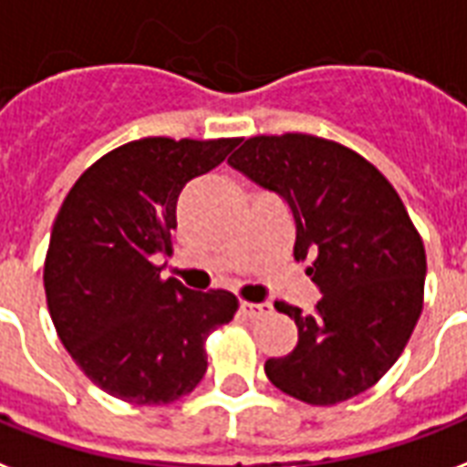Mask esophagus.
Segmentation results:
<instances>
[{"mask_svg":"<svg viewBox=\"0 0 467 467\" xmlns=\"http://www.w3.org/2000/svg\"><path fill=\"white\" fill-rule=\"evenodd\" d=\"M240 311L244 318H262L265 313H269V306L265 304H252V301H242Z\"/></svg>","mask_w":467,"mask_h":467,"instance_id":"1","label":"esophagus"}]
</instances>
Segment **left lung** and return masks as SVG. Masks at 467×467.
<instances>
[{"mask_svg":"<svg viewBox=\"0 0 467 467\" xmlns=\"http://www.w3.org/2000/svg\"><path fill=\"white\" fill-rule=\"evenodd\" d=\"M227 163L289 202L294 257L311 259L323 294L311 316L274 304L298 343L266 360L269 382L313 407L358 397L397 362L423 308L426 252L400 193L365 156L301 131L249 137Z\"/></svg>","mask_w":467,"mask_h":467,"instance_id":"obj_1","label":"left lung"}]
</instances>
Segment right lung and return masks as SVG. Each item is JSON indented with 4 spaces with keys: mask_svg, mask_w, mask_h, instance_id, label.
Wrapping results in <instances>:
<instances>
[{
    "mask_svg": "<svg viewBox=\"0 0 467 467\" xmlns=\"http://www.w3.org/2000/svg\"><path fill=\"white\" fill-rule=\"evenodd\" d=\"M240 139L147 137L107 151L60 205L44 262L53 326L90 382L117 400L159 407L195 389L205 340L237 313L225 289L161 279L176 202Z\"/></svg>",
    "mask_w": 467,
    "mask_h": 467,
    "instance_id": "add662e5",
    "label": "right lung"
}]
</instances>
